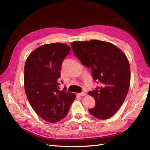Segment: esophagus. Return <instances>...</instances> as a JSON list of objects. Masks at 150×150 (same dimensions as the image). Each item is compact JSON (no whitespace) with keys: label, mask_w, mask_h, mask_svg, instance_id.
Returning <instances> with one entry per match:
<instances>
[{"label":"esophagus","mask_w":150,"mask_h":150,"mask_svg":"<svg viewBox=\"0 0 150 150\" xmlns=\"http://www.w3.org/2000/svg\"><path fill=\"white\" fill-rule=\"evenodd\" d=\"M78 96H83L85 95V93L84 92H82V93H78Z\"/></svg>","instance_id":"34e87169"}]
</instances>
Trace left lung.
<instances>
[{
  "mask_svg": "<svg viewBox=\"0 0 150 150\" xmlns=\"http://www.w3.org/2000/svg\"><path fill=\"white\" fill-rule=\"evenodd\" d=\"M71 46L81 62L91 68L94 80L101 83L100 87L88 93L96 103L89 112L99 120L110 118L120 108L128 92V58L115 45L101 40L74 41Z\"/></svg>",
  "mask_w": 150,
  "mask_h": 150,
  "instance_id": "8db88e82",
  "label": "left lung"
}]
</instances>
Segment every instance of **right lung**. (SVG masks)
I'll return each instance as SVG.
<instances>
[{"label": "right lung", "instance_id": "right-lung-1", "mask_svg": "<svg viewBox=\"0 0 150 150\" xmlns=\"http://www.w3.org/2000/svg\"><path fill=\"white\" fill-rule=\"evenodd\" d=\"M70 49L65 44L42 45L25 61L24 85L27 98L36 114L51 123L64 118L76 98L74 93L59 90L62 62Z\"/></svg>", "mask_w": 150, "mask_h": 150}]
</instances>
